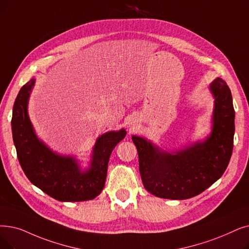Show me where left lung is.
I'll use <instances>...</instances> for the list:
<instances>
[{"label":"left lung","mask_w":249,"mask_h":249,"mask_svg":"<svg viewBox=\"0 0 249 249\" xmlns=\"http://www.w3.org/2000/svg\"><path fill=\"white\" fill-rule=\"evenodd\" d=\"M210 90L214 98L213 128L203 142L168 153L143 137L132 136L143 186L155 196L179 200L196 196L228 167L235 131L232 94L222 78L214 79Z\"/></svg>","instance_id":"1"}]
</instances>
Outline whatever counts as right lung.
I'll list each match as a JSON object with an SVG mask.
<instances>
[{"label": "right lung", "mask_w": 249, "mask_h": 249, "mask_svg": "<svg viewBox=\"0 0 249 249\" xmlns=\"http://www.w3.org/2000/svg\"><path fill=\"white\" fill-rule=\"evenodd\" d=\"M35 82L30 79L21 88L13 106L11 125L21 168L32 184L57 200L93 199L105 186L110 156L126 131H109L96 139L89 168L82 171L76 159L53 153L37 138L27 113Z\"/></svg>", "instance_id": "add662e5"}]
</instances>
